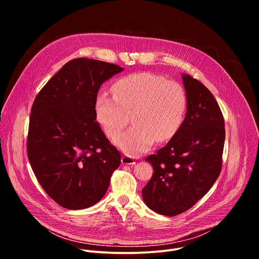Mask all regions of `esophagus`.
<instances>
[{
    "mask_svg": "<svg viewBox=\"0 0 259 259\" xmlns=\"http://www.w3.org/2000/svg\"><path fill=\"white\" fill-rule=\"evenodd\" d=\"M121 162L123 165H134L135 164V160L129 156H124L121 159Z\"/></svg>",
    "mask_w": 259,
    "mask_h": 259,
    "instance_id": "esophagus-1",
    "label": "esophagus"
}]
</instances>
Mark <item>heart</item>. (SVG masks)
<instances>
[{
    "mask_svg": "<svg viewBox=\"0 0 259 259\" xmlns=\"http://www.w3.org/2000/svg\"><path fill=\"white\" fill-rule=\"evenodd\" d=\"M112 90L114 96L98 94L96 118L105 133L115 137L126 128L132 115L135 125L115 140L129 156L144 154L156 139L169 140L186 119L187 92L175 81H166L151 72H138L118 80Z\"/></svg>",
    "mask_w": 259,
    "mask_h": 259,
    "instance_id": "heart-1",
    "label": "heart"
}]
</instances>
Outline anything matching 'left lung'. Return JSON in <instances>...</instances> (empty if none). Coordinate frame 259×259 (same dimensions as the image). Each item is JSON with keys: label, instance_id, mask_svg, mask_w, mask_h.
Segmentation results:
<instances>
[{"label": "left lung", "instance_id": "obj_1", "mask_svg": "<svg viewBox=\"0 0 259 259\" xmlns=\"http://www.w3.org/2000/svg\"><path fill=\"white\" fill-rule=\"evenodd\" d=\"M181 78L188 97L186 119L163 149L145 159L155 172L142 190L143 201L167 216L189 210L212 188L226 138L224 116L212 93L186 73Z\"/></svg>", "mask_w": 259, "mask_h": 259}]
</instances>
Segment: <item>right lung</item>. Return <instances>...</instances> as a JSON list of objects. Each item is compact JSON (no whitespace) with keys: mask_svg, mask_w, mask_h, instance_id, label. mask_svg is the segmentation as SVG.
Here are the masks:
<instances>
[{"mask_svg":"<svg viewBox=\"0 0 259 259\" xmlns=\"http://www.w3.org/2000/svg\"><path fill=\"white\" fill-rule=\"evenodd\" d=\"M124 68L95 59L65 63L36 95L29 118L27 157L41 187L70 210L105 195L121 155L96 121L100 86Z\"/></svg>","mask_w":259,"mask_h":259,"instance_id":"right-lung-1","label":"right lung"}]
</instances>
